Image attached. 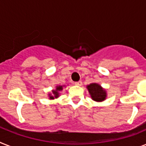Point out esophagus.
Masks as SVG:
<instances>
[{
  "label": "esophagus",
  "mask_w": 146,
  "mask_h": 146,
  "mask_svg": "<svg viewBox=\"0 0 146 146\" xmlns=\"http://www.w3.org/2000/svg\"><path fill=\"white\" fill-rule=\"evenodd\" d=\"M82 81H78V82H75V85L76 86H82Z\"/></svg>",
  "instance_id": "obj_1"
}]
</instances>
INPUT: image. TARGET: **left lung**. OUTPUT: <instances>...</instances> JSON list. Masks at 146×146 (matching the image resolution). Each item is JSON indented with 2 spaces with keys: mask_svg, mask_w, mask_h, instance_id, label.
Wrapping results in <instances>:
<instances>
[{
  "mask_svg": "<svg viewBox=\"0 0 146 146\" xmlns=\"http://www.w3.org/2000/svg\"><path fill=\"white\" fill-rule=\"evenodd\" d=\"M87 89L89 91L92 99L96 102H103L106 99V91L98 83H91L87 86Z\"/></svg>",
  "mask_w": 146,
  "mask_h": 146,
  "instance_id": "left-lung-1",
  "label": "left lung"
}]
</instances>
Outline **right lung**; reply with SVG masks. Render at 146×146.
I'll return each instance as SVG.
<instances>
[{
	"label": "right lung",
	"mask_w": 146,
	"mask_h": 146,
	"mask_svg": "<svg viewBox=\"0 0 146 146\" xmlns=\"http://www.w3.org/2000/svg\"><path fill=\"white\" fill-rule=\"evenodd\" d=\"M62 89H63L62 86H56V89L52 90V93H50L48 95L49 99H54V98H57L59 97V92L62 91Z\"/></svg>",
	"instance_id": "obj_1"
}]
</instances>
